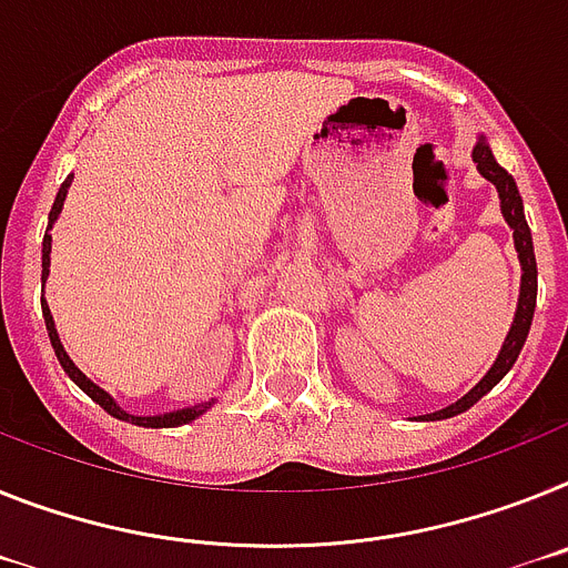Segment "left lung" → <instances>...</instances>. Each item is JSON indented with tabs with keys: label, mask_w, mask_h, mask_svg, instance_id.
I'll return each instance as SVG.
<instances>
[{
	"label": "left lung",
	"mask_w": 568,
	"mask_h": 568,
	"mask_svg": "<svg viewBox=\"0 0 568 568\" xmlns=\"http://www.w3.org/2000/svg\"><path fill=\"white\" fill-rule=\"evenodd\" d=\"M476 170L483 179H488L499 193V211H503V219L508 222V227L514 231V247H517V260L519 268H523V276H519V297H517V312H514V323L508 328V335L503 341V349H499L497 361L490 364L488 373L483 375V381L476 384L470 393H465L459 402L447 404L445 409H436L430 416H424L427 422H442V418H454L465 409L474 407L485 393L497 387L499 381L508 375V369L514 366V361L519 357V349L528 337V328H531V317H535L537 306V260H535V242H531V231H528L526 213H523V195L517 190V181L508 175V170L497 164L494 152H490L485 135L476 138L474 152H470Z\"/></svg>",
	"instance_id": "left-lung-1"
}]
</instances>
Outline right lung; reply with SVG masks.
<instances>
[{
	"mask_svg": "<svg viewBox=\"0 0 568 568\" xmlns=\"http://www.w3.org/2000/svg\"><path fill=\"white\" fill-rule=\"evenodd\" d=\"M71 179H74V175H69V179L60 184V190H57V199H54V207H51V213H49V227H45V240H42V285H45V280H49V268H51V227H54L57 216L63 213V202H65V195H69ZM42 317H45V328H49L51 346H54V355H57V361H60V366L65 369V375H69V378L74 381V384H78V387L83 389V393L89 395L92 402H98L100 407L106 409L109 416L121 418V422L138 424V427H155V430H159V427H181V424L195 422V418L204 416V413L213 407V402H204V404H195V407H181V409H173V413H161V416H132V413H126L121 404L114 402L106 389H100L92 378H85V375L80 373L78 364L71 361L69 352H65L63 343H60L54 317H51V308L45 300H42Z\"/></svg>",
	"mask_w": 568,
	"mask_h": 568,
	"instance_id": "add662e5",
	"label": "right lung"
}]
</instances>
